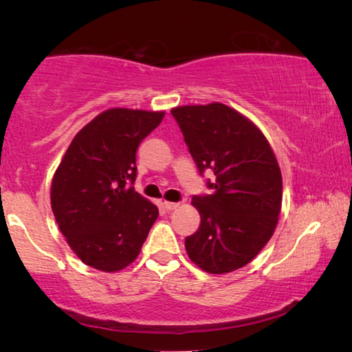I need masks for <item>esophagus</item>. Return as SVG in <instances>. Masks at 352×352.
<instances>
[{
  "mask_svg": "<svg viewBox=\"0 0 352 352\" xmlns=\"http://www.w3.org/2000/svg\"><path fill=\"white\" fill-rule=\"evenodd\" d=\"M163 208L166 211H172L175 210V208H178V204H174V201H163Z\"/></svg>",
  "mask_w": 352,
  "mask_h": 352,
  "instance_id": "34e87169",
  "label": "esophagus"
}]
</instances>
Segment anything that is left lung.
I'll list each match as a JSON object with an SVG mask.
<instances>
[{"instance_id": "8db88e82", "label": "left lung", "mask_w": 352, "mask_h": 352, "mask_svg": "<svg viewBox=\"0 0 352 352\" xmlns=\"http://www.w3.org/2000/svg\"><path fill=\"white\" fill-rule=\"evenodd\" d=\"M212 194L194 195L200 226L184 241L189 259L212 275L254 259L276 228L283 177L264 133L231 107L212 102L170 110Z\"/></svg>"}]
</instances>
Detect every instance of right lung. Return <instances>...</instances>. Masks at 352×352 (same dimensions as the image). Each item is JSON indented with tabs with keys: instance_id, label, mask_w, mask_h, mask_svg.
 Returning <instances> with one entry per match:
<instances>
[{
	"instance_id": "right-lung-1",
	"label": "right lung",
	"mask_w": 352,
	"mask_h": 352,
	"mask_svg": "<svg viewBox=\"0 0 352 352\" xmlns=\"http://www.w3.org/2000/svg\"><path fill=\"white\" fill-rule=\"evenodd\" d=\"M164 111L110 109L77 133L51 183V208L68 245L100 272L138 258L158 208L135 190L136 148Z\"/></svg>"
}]
</instances>
